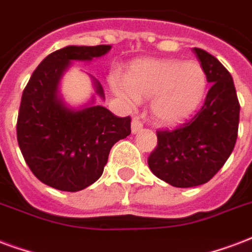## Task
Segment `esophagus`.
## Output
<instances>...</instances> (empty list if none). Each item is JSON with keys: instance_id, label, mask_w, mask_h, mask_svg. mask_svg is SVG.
Here are the masks:
<instances>
[{"instance_id": "obj_1", "label": "esophagus", "mask_w": 252, "mask_h": 252, "mask_svg": "<svg viewBox=\"0 0 252 252\" xmlns=\"http://www.w3.org/2000/svg\"><path fill=\"white\" fill-rule=\"evenodd\" d=\"M142 128H143L142 121L139 119V117H135V118L133 119V122H131V131H133V134H137L141 131Z\"/></svg>"}]
</instances>
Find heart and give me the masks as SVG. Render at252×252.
I'll list each match as a JSON object with an SVG mask.
<instances>
[{
    "label": "heart",
    "instance_id": "1",
    "mask_svg": "<svg viewBox=\"0 0 252 252\" xmlns=\"http://www.w3.org/2000/svg\"><path fill=\"white\" fill-rule=\"evenodd\" d=\"M207 73L200 62L191 60H141L128 69L126 81L114 77L113 92L130 105L151 99L157 122L177 125L189 118L205 98Z\"/></svg>",
    "mask_w": 252,
    "mask_h": 252
}]
</instances>
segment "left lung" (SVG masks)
<instances>
[{
  "instance_id": "1",
  "label": "left lung",
  "mask_w": 252,
  "mask_h": 252,
  "mask_svg": "<svg viewBox=\"0 0 252 252\" xmlns=\"http://www.w3.org/2000/svg\"><path fill=\"white\" fill-rule=\"evenodd\" d=\"M192 52L211 83L205 103L179 127L158 130V143L147 159L155 177L182 189L209 182L222 169L235 146L241 111L228 70L206 50Z\"/></svg>"
}]
</instances>
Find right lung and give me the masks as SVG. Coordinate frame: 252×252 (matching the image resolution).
<instances>
[{"label": "right lung", "instance_id": "obj_1", "mask_svg": "<svg viewBox=\"0 0 252 252\" xmlns=\"http://www.w3.org/2000/svg\"><path fill=\"white\" fill-rule=\"evenodd\" d=\"M110 45L66 46L34 70L21 98L17 141L32 173L47 186L79 191L99 179L111 147L131 133L130 117L119 118L103 106L66 107L58 83L71 61L105 56ZM97 93L105 97L101 83Z\"/></svg>", "mask_w": 252, "mask_h": 252}]
</instances>
